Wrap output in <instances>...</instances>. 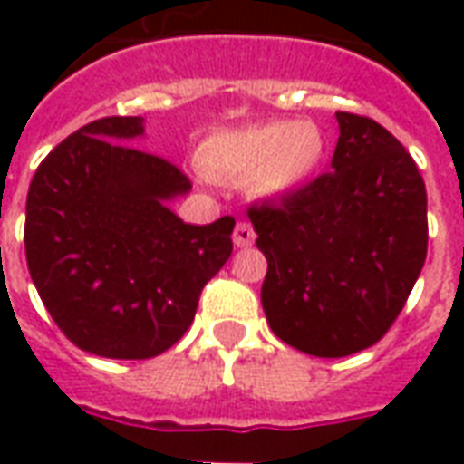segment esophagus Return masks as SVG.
Instances as JSON below:
<instances>
[{"label":"esophagus","mask_w":464,"mask_h":464,"mask_svg":"<svg viewBox=\"0 0 464 464\" xmlns=\"http://www.w3.org/2000/svg\"><path fill=\"white\" fill-rule=\"evenodd\" d=\"M253 241H256V233H253L251 223H238L236 231H233V243H236L238 248H248V246H253Z\"/></svg>","instance_id":"34e87169"}]
</instances>
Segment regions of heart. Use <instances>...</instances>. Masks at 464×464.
<instances>
[{"label":"heart","instance_id":"obj_1","mask_svg":"<svg viewBox=\"0 0 464 464\" xmlns=\"http://www.w3.org/2000/svg\"><path fill=\"white\" fill-rule=\"evenodd\" d=\"M325 156L328 136L318 123L276 119L211 133L196 161L216 181L246 183L263 201H283L321 173Z\"/></svg>","mask_w":464,"mask_h":464}]
</instances>
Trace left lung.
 I'll list each match as a JSON object with an SVG mask.
<instances>
[{
    "instance_id": "obj_1",
    "label": "left lung",
    "mask_w": 464,
    "mask_h": 464,
    "mask_svg": "<svg viewBox=\"0 0 464 464\" xmlns=\"http://www.w3.org/2000/svg\"><path fill=\"white\" fill-rule=\"evenodd\" d=\"M331 171L281 203L248 211L268 261L271 331L315 358H343L388 333L428 253V193L402 143L338 111Z\"/></svg>"
}]
</instances>
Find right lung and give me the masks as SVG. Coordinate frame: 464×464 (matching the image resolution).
<instances>
[{
  "instance_id": "add662e5",
  "label": "right lung",
  "mask_w": 464,
  "mask_h": 464,
  "mask_svg": "<svg viewBox=\"0 0 464 464\" xmlns=\"http://www.w3.org/2000/svg\"><path fill=\"white\" fill-rule=\"evenodd\" d=\"M141 136V116L86 123L42 161L26 196L36 291L66 338L102 358L171 348L233 251L231 216L193 226L169 208L191 181L129 146Z\"/></svg>"
}]
</instances>
